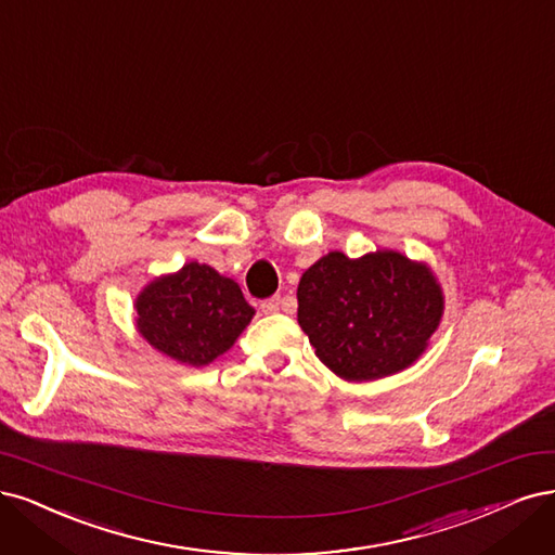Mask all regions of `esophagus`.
I'll return each instance as SVG.
<instances>
[{"instance_id":"esophagus-1","label":"esophagus","mask_w":555,"mask_h":555,"mask_svg":"<svg viewBox=\"0 0 555 555\" xmlns=\"http://www.w3.org/2000/svg\"><path fill=\"white\" fill-rule=\"evenodd\" d=\"M280 296H273V298H266V300H261V312L263 314H275V312H280Z\"/></svg>"}]
</instances>
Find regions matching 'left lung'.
I'll return each mask as SVG.
<instances>
[{
	"label": "left lung",
	"mask_w": 555,
	"mask_h": 555,
	"mask_svg": "<svg viewBox=\"0 0 555 555\" xmlns=\"http://www.w3.org/2000/svg\"><path fill=\"white\" fill-rule=\"evenodd\" d=\"M298 323L319 360L347 380L409 367L443 314L429 269L384 250L349 259L331 253L302 273Z\"/></svg>",
	"instance_id": "left-lung-1"
}]
</instances>
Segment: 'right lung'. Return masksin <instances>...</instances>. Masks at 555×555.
<instances>
[{
    "label": "right lung",
    "instance_id": "obj_1",
    "mask_svg": "<svg viewBox=\"0 0 555 555\" xmlns=\"http://www.w3.org/2000/svg\"><path fill=\"white\" fill-rule=\"evenodd\" d=\"M253 314L234 280L195 261L151 282L138 298L142 337L165 356L195 367L232 347Z\"/></svg>",
    "mask_w": 555,
    "mask_h": 555
}]
</instances>
